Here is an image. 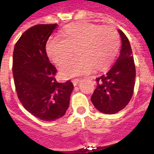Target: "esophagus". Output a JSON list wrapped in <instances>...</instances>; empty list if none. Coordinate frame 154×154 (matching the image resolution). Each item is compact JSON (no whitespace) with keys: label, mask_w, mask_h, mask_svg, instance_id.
<instances>
[{"label":"esophagus","mask_w":154,"mask_h":154,"mask_svg":"<svg viewBox=\"0 0 154 154\" xmlns=\"http://www.w3.org/2000/svg\"><path fill=\"white\" fill-rule=\"evenodd\" d=\"M79 79H77V78H76V79H73V80H72V84H73L74 86H77V83L79 82Z\"/></svg>","instance_id":"obj_1"}]
</instances>
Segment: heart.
I'll return each instance as SVG.
<instances>
[{"mask_svg":"<svg viewBox=\"0 0 154 154\" xmlns=\"http://www.w3.org/2000/svg\"><path fill=\"white\" fill-rule=\"evenodd\" d=\"M60 38H52L46 44L50 60L61 66L76 48L78 57L61 67L64 77H75L90 73L93 68L103 70L112 63L120 46L119 35L110 26L76 22L65 25Z\"/></svg>","mask_w":154,"mask_h":154,"instance_id":"obj_1","label":"heart"}]
</instances>
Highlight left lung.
Masks as SVG:
<instances>
[{"label": "left lung", "instance_id": "obj_1", "mask_svg": "<svg viewBox=\"0 0 154 154\" xmlns=\"http://www.w3.org/2000/svg\"><path fill=\"white\" fill-rule=\"evenodd\" d=\"M120 55L110 70L96 78L97 87L91 97L94 106L105 114H116L128 105L134 94L135 65L129 41L121 30Z\"/></svg>", "mask_w": 154, "mask_h": 154}]
</instances>
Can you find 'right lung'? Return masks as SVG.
Listing matches in <instances>:
<instances>
[{"label": "right lung", "instance_id": "obj_1", "mask_svg": "<svg viewBox=\"0 0 154 154\" xmlns=\"http://www.w3.org/2000/svg\"><path fill=\"white\" fill-rule=\"evenodd\" d=\"M57 24L37 25L20 36L14 48L12 72L22 106L36 118L53 121L67 111L73 85L55 79L57 69L46 53V43Z\"/></svg>", "mask_w": 154, "mask_h": 154}]
</instances>
